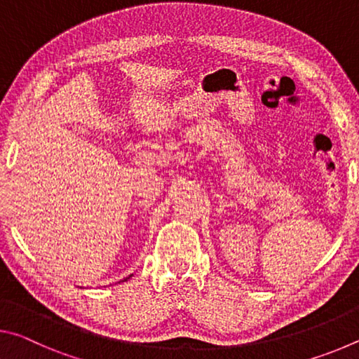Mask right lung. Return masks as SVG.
I'll return each instance as SVG.
<instances>
[{
  "instance_id": "1",
  "label": "right lung",
  "mask_w": 359,
  "mask_h": 359,
  "mask_svg": "<svg viewBox=\"0 0 359 359\" xmlns=\"http://www.w3.org/2000/svg\"><path fill=\"white\" fill-rule=\"evenodd\" d=\"M130 277H131V276H128V277H126V278H125V280H128V278H130Z\"/></svg>"
}]
</instances>
